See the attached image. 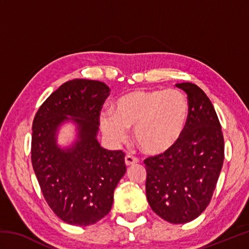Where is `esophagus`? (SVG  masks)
Returning <instances> with one entry per match:
<instances>
[{
    "label": "esophagus",
    "instance_id": "esophagus-1",
    "mask_svg": "<svg viewBox=\"0 0 249 249\" xmlns=\"http://www.w3.org/2000/svg\"><path fill=\"white\" fill-rule=\"evenodd\" d=\"M138 162V160H137L136 157L131 156V155H126L125 156V163L126 166H131V165H135V163Z\"/></svg>",
    "mask_w": 249,
    "mask_h": 249
}]
</instances>
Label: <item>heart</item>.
Returning a JSON list of instances; mask_svg holds the SVG:
<instances>
[{"label": "heart", "mask_w": 249, "mask_h": 249, "mask_svg": "<svg viewBox=\"0 0 249 249\" xmlns=\"http://www.w3.org/2000/svg\"><path fill=\"white\" fill-rule=\"evenodd\" d=\"M189 115L187 97L176 89H138L123 95L113 106V113L103 111L99 124L103 133L115 143L134 139L146 154H161L178 144Z\"/></svg>", "instance_id": "obj_1"}]
</instances>
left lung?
Listing matches in <instances>:
<instances>
[{
	"mask_svg": "<svg viewBox=\"0 0 249 249\" xmlns=\"http://www.w3.org/2000/svg\"><path fill=\"white\" fill-rule=\"evenodd\" d=\"M177 87L187 94L188 121L181 140L147 157L145 193L154 212L171 224L192 221L212 199L225 157L224 136L212 103L198 86Z\"/></svg>",
	"mask_w": 249,
	"mask_h": 249,
	"instance_id": "8db88e82",
	"label": "left lung"
}]
</instances>
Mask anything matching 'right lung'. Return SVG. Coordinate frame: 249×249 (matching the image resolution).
<instances>
[{
    "mask_svg": "<svg viewBox=\"0 0 249 249\" xmlns=\"http://www.w3.org/2000/svg\"><path fill=\"white\" fill-rule=\"evenodd\" d=\"M109 91L100 81H67L45 100L33 121L32 166L46 202L70 225L89 226L104 218L126 172L125 153L103 149L96 139ZM68 119L78 126V140L71 149L62 150L55 135Z\"/></svg>",
    "mask_w": 249,
    "mask_h": 249,
    "instance_id": "obj_1",
    "label": "right lung"
}]
</instances>
